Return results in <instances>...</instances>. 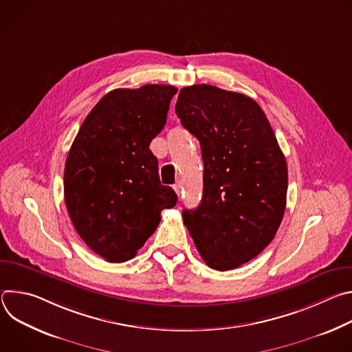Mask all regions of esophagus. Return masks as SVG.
Listing matches in <instances>:
<instances>
[{
	"mask_svg": "<svg viewBox=\"0 0 352 352\" xmlns=\"http://www.w3.org/2000/svg\"><path fill=\"white\" fill-rule=\"evenodd\" d=\"M174 190L177 192L178 196H181V195H182V184H181V182H177V184L174 185Z\"/></svg>",
	"mask_w": 352,
	"mask_h": 352,
	"instance_id": "esophagus-1",
	"label": "esophagus"
}]
</instances>
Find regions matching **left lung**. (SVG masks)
<instances>
[{
    "instance_id": "obj_1",
    "label": "left lung",
    "mask_w": 352,
    "mask_h": 352,
    "mask_svg": "<svg viewBox=\"0 0 352 352\" xmlns=\"http://www.w3.org/2000/svg\"><path fill=\"white\" fill-rule=\"evenodd\" d=\"M175 113L204 159V196L184 210L200 256L226 272L256 258L274 238L288 188L285 157L261 106L212 85L179 90Z\"/></svg>"
}]
</instances>
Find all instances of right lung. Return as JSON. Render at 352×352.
<instances>
[{"label": "right lung", "mask_w": 352, "mask_h": 352, "mask_svg": "<svg viewBox=\"0 0 352 352\" xmlns=\"http://www.w3.org/2000/svg\"><path fill=\"white\" fill-rule=\"evenodd\" d=\"M170 85H144L107 93L85 118L69 148L64 197L85 243L107 262L132 259L152 235L162 210L177 204L160 184L148 144L166 125Z\"/></svg>", "instance_id": "right-lung-1"}]
</instances>
